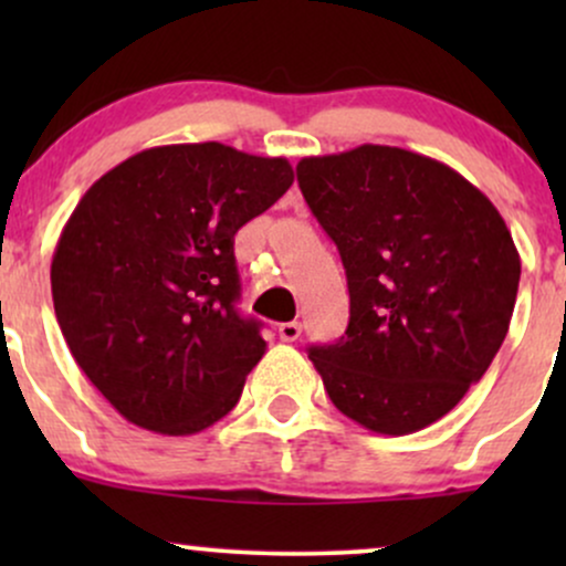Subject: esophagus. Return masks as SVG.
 <instances>
[{
    "mask_svg": "<svg viewBox=\"0 0 566 566\" xmlns=\"http://www.w3.org/2000/svg\"><path fill=\"white\" fill-rule=\"evenodd\" d=\"M301 333H303L301 322H282V324H279V337H282L284 343H295L297 337H301Z\"/></svg>",
    "mask_w": 566,
    "mask_h": 566,
    "instance_id": "1",
    "label": "esophagus"
}]
</instances>
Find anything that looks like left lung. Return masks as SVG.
<instances>
[{"label":"left lung","mask_w":566,"mask_h":566,"mask_svg":"<svg viewBox=\"0 0 566 566\" xmlns=\"http://www.w3.org/2000/svg\"><path fill=\"white\" fill-rule=\"evenodd\" d=\"M297 184L348 279L346 335L308 348L329 399L386 437L437 423L509 333L522 276L509 226L463 175L396 146L305 157Z\"/></svg>","instance_id":"left-lung-1"}]
</instances>
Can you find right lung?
Masks as SVG:
<instances>
[{
  "label": "right lung",
  "mask_w": 566,
  "mask_h": 566,
  "mask_svg": "<svg viewBox=\"0 0 566 566\" xmlns=\"http://www.w3.org/2000/svg\"><path fill=\"white\" fill-rule=\"evenodd\" d=\"M292 180L282 157L175 143L125 159L80 199L50 269L55 316L129 423L188 437L237 407L265 340L237 311L233 237Z\"/></svg>",
  "instance_id": "add662e5"
}]
</instances>
